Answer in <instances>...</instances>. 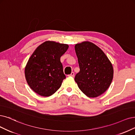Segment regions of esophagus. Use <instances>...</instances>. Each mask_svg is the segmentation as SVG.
I'll return each instance as SVG.
<instances>
[{"mask_svg":"<svg viewBox=\"0 0 135 135\" xmlns=\"http://www.w3.org/2000/svg\"><path fill=\"white\" fill-rule=\"evenodd\" d=\"M68 76V77H73L74 76V73L73 72H72L70 74H69Z\"/></svg>","mask_w":135,"mask_h":135,"instance_id":"obj_1","label":"esophagus"}]
</instances>
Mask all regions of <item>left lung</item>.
Returning a JSON list of instances; mask_svg holds the SVG:
<instances>
[{"label": "left lung", "mask_w": 135, "mask_h": 135, "mask_svg": "<svg viewBox=\"0 0 135 135\" xmlns=\"http://www.w3.org/2000/svg\"><path fill=\"white\" fill-rule=\"evenodd\" d=\"M80 71L74 80L88 97H97L110 86L113 76L112 65L106 55L96 45L83 42L75 45Z\"/></svg>", "instance_id": "left-lung-1"}]
</instances>
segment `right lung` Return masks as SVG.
Returning a JSON list of instances; mask_svg holds the SVG:
<instances>
[{
  "label": "right lung",
  "mask_w": 135,
  "mask_h": 135,
  "mask_svg": "<svg viewBox=\"0 0 135 135\" xmlns=\"http://www.w3.org/2000/svg\"><path fill=\"white\" fill-rule=\"evenodd\" d=\"M68 45L46 41L35 50L25 68V77L32 90L43 97L56 92L66 76L63 73L61 57Z\"/></svg>",
  "instance_id": "right-lung-1"
}]
</instances>
